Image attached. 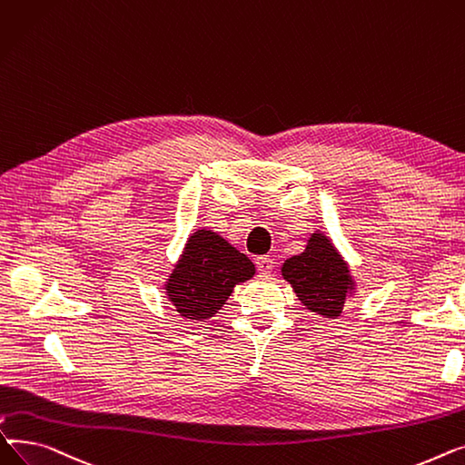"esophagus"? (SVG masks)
Here are the masks:
<instances>
[{
    "mask_svg": "<svg viewBox=\"0 0 465 465\" xmlns=\"http://www.w3.org/2000/svg\"><path fill=\"white\" fill-rule=\"evenodd\" d=\"M255 264H257V270L261 272V274H268V272H272V268H274V259L272 257H257L255 259Z\"/></svg>",
    "mask_w": 465,
    "mask_h": 465,
    "instance_id": "34e87169",
    "label": "esophagus"
}]
</instances>
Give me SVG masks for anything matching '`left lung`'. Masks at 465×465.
Instances as JSON below:
<instances>
[{
    "instance_id": "1",
    "label": "left lung",
    "mask_w": 465,
    "mask_h": 465,
    "mask_svg": "<svg viewBox=\"0 0 465 465\" xmlns=\"http://www.w3.org/2000/svg\"><path fill=\"white\" fill-rule=\"evenodd\" d=\"M282 276L306 310L326 319H338L354 292L347 262L322 232H313L306 250L283 262Z\"/></svg>"
}]
</instances>
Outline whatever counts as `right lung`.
Returning a JSON list of instances; mask_svg holds the SVG:
<instances>
[{"label":"right lung","mask_w":465,"mask_h":465,"mask_svg":"<svg viewBox=\"0 0 465 465\" xmlns=\"http://www.w3.org/2000/svg\"><path fill=\"white\" fill-rule=\"evenodd\" d=\"M255 264L217 232L201 229L187 238L165 292L176 312L206 321L223 308L234 285L252 280Z\"/></svg>","instance_id":"obj_1"}]
</instances>
